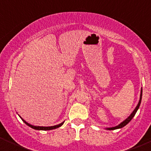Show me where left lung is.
<instances>
[{
    "instance_id": "obj_1",
    "label": "left lung",
    "mask_w": 151,
    "mask_h": 151,
    "mask_svg": "<svg viewBox=\"0 0 151 151\" xmlns=\"http://www.w3.org/2000/svg\"><path fill=\"white\" fill-rule=\"evenodd\" d=\"M141 97H142V88H141V95H140V100H139V102H138V105H137V106H136L135 109H134V111H133L132 113V114H131V115L129 116L128 117V118L126 119H125V120H124L123 122H121V123L119 124V125H117V126H115V127H112V128H106V129H108V130H115V129H121V128L124 127V126H125V125H127V124L129 123V122H130V121L132 120V119L133 117L134 116V115H135L136 112L138 111V108H139V106H140V104H141Z\"/></svg>"
}]
</instances>
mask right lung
<instances>
[{
    "label": "right lung",
    "instance_id": "obj_1",
    "mask_svg": "<svg viewBox=\"0 0 151 151\" xmlns=\"http://www.w3.org/2000/svg\"><path fill=\"white\" fill-rule=\"evenodd\" d=\"M21 119H22V117H20ZM22 120L27 125H29V127L32 128V129H36V130H44V131H46V130H52V129H57V128L60 127L61 125L63 124V122H62V123L59 124V125H54V126H49V127H44V126H35V125H31V124L28 123L27 122H26V121L24 120L23 119H22Z\"/></svg>",
    "mask_w": 151,
    "mask_h": 151
}]
</instances>
